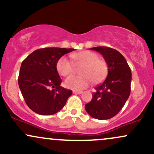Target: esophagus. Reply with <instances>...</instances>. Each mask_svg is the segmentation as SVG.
I'll list each match as a JSON object with an SVG mask.
<instances>
[{"label":"esophagus","mask_w":154,"mask_h":154,"mask_svg":"<svg viewBox=\"0 0 154 154\" xmlns=\"http://www.w3.org/2000/svg\"><path fill=\"white\" fill-rule=\"evenodd\" d=\"M73 93H75V94H82V91H73Z\"/></svg>","instance_id":"esophagus-1"}]
</instances>
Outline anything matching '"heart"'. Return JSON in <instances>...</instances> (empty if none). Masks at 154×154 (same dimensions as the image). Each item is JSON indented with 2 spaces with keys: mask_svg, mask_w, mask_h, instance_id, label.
Instances as JSON below:
<instances>
[{
  "mask_svg": "<svg viewBox=\"0 0 154 154\" xmlns=\"http://www.w3.org/2000/svg\"><path fill=\"white\" fill-rule=\"evenodd\" d=\"M76 65H82L81 76H71L64 82L66 88L75 91L85 89L93 82L98 83L105 78L108 72V65L105 60L98 59V55L93 51H83L71 55ZM57 71L61 76L66 77L75 71L73 63L66 56H62L56 63Z\"/></svg>",
  "mask_w": 154,
  "mask_h": 154,
  "instance_id": "heart-1",
  "label": "heart"
}]
</instances>
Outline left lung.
I'll return each mask as SVG.
<instances>
[{
  "mask_svg": "<svg viewBox=\"0 0 154 154\" xmlns=\"http://www.w3.org/2000/svg\"><path fill=\"white\" fill-rule=\"evenodd\" d=\"M91 50L103 55L108 65V75L101 84L95 88L90 103L85 106L90 116L95 119H109L122 109L130 96L131 69L125 57L111 48L98 46Z\"/></svg>",
  "mask_w": 154,
  "mask_h": 154,
  "instance_id": "left-lung-1",
  "label": "left lung"
}]
</instances>
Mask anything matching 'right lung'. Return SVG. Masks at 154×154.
I'll list each match as a JSON object with an SVG mask.
<instances>
[{
    "label": "right lung",
    "mask_w": 154,
    "mask_h": 154,
    "mask_svg": "<svg viewBox=\"0 0 154 154\" xmlns=\"http://www.w3.org/2000/svg\"><path fill=\"white\" fill-rule=\"evenodd\" d=\"M74 48H45L33 51L22 61L18 83L26 105L40 115H52L61 110L72 94L60 85L56 63Z\"/></svg>",
    "instance_id": "obj_1"
}]
</instances>
